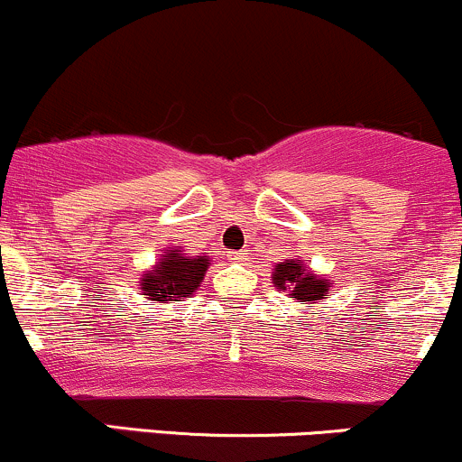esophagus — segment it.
Here are the masks:
<instances>
[{
	"mask_svg": "<svg viewBox=\"0 0 462 462\" xmlns=\"http://www.w3.org/2000/svg\"><path fill=\"white\" fill-rule=\"evenodd\" d=\"M227 258H230L232 263H241V265H243V263L247 261V254H245V252H230Z\"/></svg>",
	"mask_w": 462,
	"mask_h": 462,
	"instance_id": "1",
	"label": "esophagus"
}]
</instances>
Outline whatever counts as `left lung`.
I'll return each mask as SVG.
<instances>
[{"mask_svg": "<svg viewBox=\"0 0 462 462\" xmlns=\"http://www.w3.org/2000/svg\"><path fill=\"white\" fill-rule=\"evenodd\" d=\"M272 282L278 291H285L287 298L300 305H318L333 289V282L324 273L309 270L300 258H287L276 263L272 272Z\"/></svg>", "mask_w": 462, "mask_h": 462, "instance_id": "obj_1", "label": "left lung"}]
</instances>
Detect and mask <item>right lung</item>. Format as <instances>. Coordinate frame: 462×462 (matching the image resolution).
<instances>
[{
	"instance_id": "right-lung-1",
	"label": "right lung",
	"mask_w": 462,
	"mask_h": 462,
	"mask_svg": "<svg viewBox=\"0 0 462 462\" xmlns=\"http://www.w3.org/2000/svg\"><path fill=\"white\" fill-rule=\"evenodd\" d=\"M210 265L212 261L208 252L189 254L180 245L166 247L155 265L140 273V293L146 300L162 302V305L181 302L195 296Z\"/></svg>"
}]
</instances>
